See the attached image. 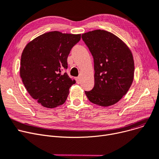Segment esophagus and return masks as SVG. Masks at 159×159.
Listing matches in <instances>:
<instances>
[{
	"label": "esophagus",
	"instance_id": "34e87169",
	"mask_svg": "<svg viewBox=\"0 0 159 159\" xmlns=\"http://www.w3.org/2000/svg\"><path fill=\"white\" fill-rule=\"evenodd\" d=\"M76 81H77V84H80V78L79 77H76Z\"/></svg>",
	"mask_w": 159,
	"mask_h": 159
}]
</instances>
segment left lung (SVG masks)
<instances>
[{"label":"left lung","instance_id":"1","mask_svg":"<svg viewBox=\"0 0 159 159\" xmlns=\"http://www.w3.org/2000/svg\"><path fill=\"white\" fill-rule=\"evenodd\" d=\"M94 61V87L85 92L89 101L101 107L118 102L134 79V63L129 47L114 34L95 30L82 34Z\"/></svg>","mask_w":159,"mask_h":159}]
</instances>
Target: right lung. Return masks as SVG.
Here are the masks:
<instances>
[{
	"mask_svg": "<svg viewBox=\"0 0 159 159\" xmlns=\"http://www.w3.org/2000/svg\"><path fill=\"white\" fill-rule=\"evenodd\" d=\"M80 34L47 32L34 38L23 51L20 76L32 98L46 108L64 104L75 83L66 73L67 59Z\"/></svg>",
	"mask_w": 159,
	"mask_h": 159,
	"instance_id": "obj_1",
	"label": "right lung"
}]
</instances>
